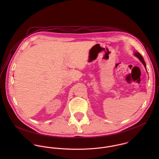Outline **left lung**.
I'll return each instance as SVG.
<instances>
[{
  "mask_svg": "<svg viewBox=\"0 0 159 159\" xmlns=\"http://www.w3.org/2000/svg\"><path fill=\"white\" fill-rule=\"evenodd\" d=\"M134 55L136 56V57H138V59H139V60L142 62V64L144 65V67L146 68V63H145V62H144V59H143V57L141 56V55L138 52H134ZM146 71H147V70H146Z\"/></svg>",
  "mask_w": 159,
  "mask_h": 159,
  "instance_id": "left-lung-1",
  "label": "left lung"
}]
</instances>
